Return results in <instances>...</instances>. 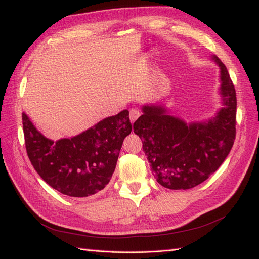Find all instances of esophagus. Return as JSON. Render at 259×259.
Listing matches in <instances>:
<instances>
[{"mask_svg": "<svg viewBox=\"0 0 259 259\" xmlns=\"http://www.w3.org/2000/svg\"><path fill=\"white\" fill-rule=\"evenodd\" d=\"M140 114H141V113H140L139 110L131 109V110H130V114H129V118H130L131 122H135V121L140 117Z\"/></svg>", "mask_w": 259, "mask_h": 259, "instance_id": "34e87169", "label": "esophagus"}]
</instances>
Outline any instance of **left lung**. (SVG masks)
I'll return each instance as SVG.
<instances>
[{"label":"left lung","mask_w":259,"mask_h":259,"mask_svg":"<svg viewBox=\"0 0 259 259\" xmlns=\"http://www.w3.org/2000/svg\"><path fill=\"white\" fill-rule=\"evenodd\" d=\"M219 68L222 107L212 118L186 122L162 104L146 103L134 123L153 176L164 188L190 189L203 183L229 155L236 136V91L225 64Z\"/></svg>","instance_id":"obj_1"}]
</instances>
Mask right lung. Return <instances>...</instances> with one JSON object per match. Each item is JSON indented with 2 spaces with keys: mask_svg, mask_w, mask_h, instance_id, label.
<instances>
[{
  "mask_svg": "<svg viewBox=\"0 0 259 259\" xmlns=\"http://www.w3.org/2000/svg\"><path fill=\"white\" fill-rule=\"evenodd\" d=\"M26 152L38 176L63 195L88 197L106 187L133 125L129 111L104 118L71 138H47L22 113Z\"/></svg>",
  "mask_w": 259,
  "mask_h": 259,
  "instance_id": "right-lung-1",
  "label": "right lung"
}]
</instances>
